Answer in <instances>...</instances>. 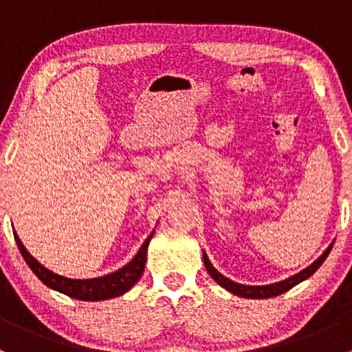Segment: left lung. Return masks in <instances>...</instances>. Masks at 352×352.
<instances>
[{"mask_svg":"<svg viewBox=\"0 0 352 352\" xmlns=\"http://www.w3.org/2000/svg\"><path fill=\"white\" fill-rule=\"evenodd\" d=\"M330 248H332V245H330L327 250H325L324 254H322L320 257H318L317 261H315L314 264L310 265V267L303 269V271L298 272V274L293 276V278L285 279V281L276 283V285H269V286H245V285H239V283H233L232 279L225 278V276L219 274V272L216 271L214 267H212L211 262H209V258H208V255L202 254V257H204L206 269H208V272L211 274V278L214 279V281L218 283L219 286H223L225 289H228L230 293L236 294V296L258 298V300H264V298H272V296H278V294L286 293L287 289H291L293 286H296L298 283H301V281H305L307 278H310V276L314 274V272L317 271V269L320 267L322 264H324V261L327 258V255L330 254Z\"/></svg>","mask_w":352,"mask_h":352,"instance_id":"obj_1","label":"left lung"}]
</instances>
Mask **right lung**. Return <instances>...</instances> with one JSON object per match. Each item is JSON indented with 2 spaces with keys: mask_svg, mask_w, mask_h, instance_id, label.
<instances>
[{
  "mask_svg": "<svg viewBox=\"0 0 352 352\" xmlns=\"http://www.w3.org/2000/svg\"><path fill=\"white\" fill-rule=\"evenodd\" d=\"M151 233L146 239V242L143 243V247L140 248L136 257L126 265V267L119 269L117 272L104 276V278H95V279H67L63 276L54 274L49 269H45L44 265L38 264L34 257L27 252V248L23 247V243L20 242L19 236L15 235V242L19 245V250L25 258V262L28 264V267L34 271V274L44 283L45 286L52 287V289L59 291V293L67 294L71 298H76V300L83 301H98V300H109V298L120 296V294L126 293L127 289H131L138 283V279L141 278L144 271V264H146V250L148 243H150Z\"/></svg>",
  "mask_w": 352,
  "mask_h": 352,
  "instance_id": "obj_1",
  "label": "right lung"
}]
</instances>
